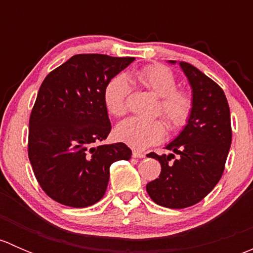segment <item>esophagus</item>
Wrapping results in <instances>:
<instances>
[{"mask_svg": "<svg viewBox=\"0 0 253 253\" xmlns=\"http://www.w3.org/2000/svg\"><path fill=\"white\" fill-rule=\"evenodd\" d=\"M132 157L133 158H139V159H142V158L145 157L144 153H141V152H137V150H133V153H132Z\"/></svg>", "mask_w": 253, "mask_h": 253, "instance_id": "34e87169", "label": "esophagus"}]
</instances>
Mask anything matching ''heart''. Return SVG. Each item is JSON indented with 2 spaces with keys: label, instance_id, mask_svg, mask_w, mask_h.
<instances>
[{
  "label": "heart",
  "instance_id": "1",
  "mask_svg": "<svg viewBox=\"0 0 253 253\" xmlns=\"http://www.w3.org/2000/svg\"><path fill=\"white\" fill-rule=\"evenodd\" d=\"M137 81L159 96V111L172 129L185 126L192 112V98L185 90L176 89L174 73L163 65L142 68L134 75ZM128 82L125 76L112 78L105 89V105L114 116H124L127 112ZM167 134V126L162 120H143L132 117L117 125L115 136L120 142L137 150H143L162 142Z\"/></svg>",
  "mask_w": 253,
  "mask_h": 253
}]
</instances>
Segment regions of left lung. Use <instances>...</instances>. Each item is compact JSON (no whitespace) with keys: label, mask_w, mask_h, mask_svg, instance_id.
Listing matches in <instances>:
<instances>
[{"label":"left lung","mask_w":253,"mask_h":253,"mask_svg":"<svg viewBox=\"0 0 253 253\" xmlns=\"http://www.w3.org/2000/svg\"><path fill=\"white\" fill-rule=\"evenodd\" d=\"M178 65L192 88L193 106L185 128L167 145L178 158L172 153L147 155L162 165L159 177L147 183L148 195L172 209L196 205L215 187L231 145L230 109L223 89L195 66Z\"/></svg>","instance_id":"8db88e82"}]
</instances>
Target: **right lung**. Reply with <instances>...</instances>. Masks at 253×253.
Returning <instances> with one entry per match:
<instances>
[{"mask_svg": "<svg viewBox=\"0 0 253 253\" xmlns=\"http://www.w3.org/2000/svg\"><path fill=\"white\" fill-rule=\"evenodd\" d=\"M133 61L81 53L42 82L30 114L28 155L38 182L56 202L73 208L99 202L112 163L131 159L125 143L100 142L111 131L106 85Z\"/></svg>", "mask_w": 253, "mask_h": 253, "instance_id": "add662e5", "label": "right lung"}]
</instances>
